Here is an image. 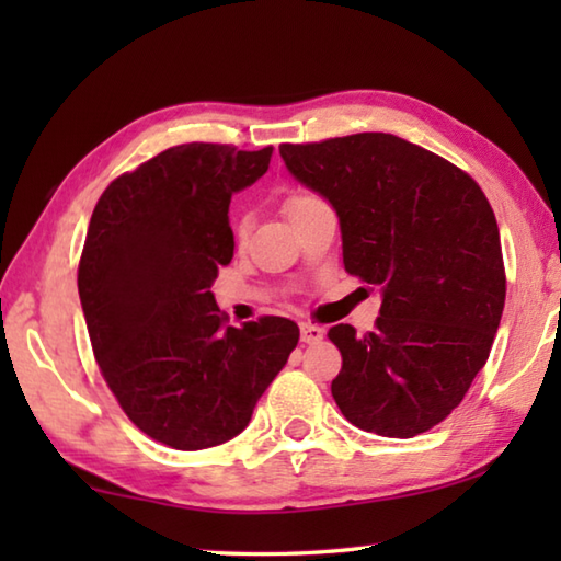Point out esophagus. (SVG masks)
<instances>
[{"label":"esophagus","instance_id":"34e87169","mask_svg":"<svg viewBox=\"0 0 561 561\" xmlns=\"http://www.w3.org/2000/svg\"><path fill=\"white\" fill-rule=\"evenodd\" d=\"M327 331L317 327V324H309V321H304L301 324V341L304 344H319L321 339H324Z\"/></svg>","mask_w":561,"mask_h":561}]
</instances>
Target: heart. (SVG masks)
<instances>
[{"label": "heart", "mask_w": 561, "mask_h": 561, "mask_svg": "<svg viewBox=\"0 0 561 561\" xmlns=\"http://www.w3.org/2000/svg\"><path fill=\"white\" fill-rule=\"evenodd\" d=\"M317 201H319V197L314 193H304V190H301V193H291L287 197V203H284V210H287V215H294V213H299L301 207H307V205L317 203ZM232 227H234V234L237 237H244L247 234V227H250V217H247L244 213L234 215Z\"/></svg>", "instance_id": "obj_1"}]
</instances>
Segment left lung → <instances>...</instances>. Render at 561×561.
<instances>
[{
	"label": "left lung",
	"mask_w": 561,
	"mask_h": 561,
	"mask_svg": "<svg viewBox=\"0 0 561 561\" xmlns=\"http://www.w3.org/2000/svg\"><path fill=\"white\" fill-rule=\"evenodd\" d=\"M289 173L331 203L348 274L381 287L376 329H329L344 358L331 396L346 421L413 438L458 408L505 307L495 213L474 180L391 133L279 146Z\"/></svg>",
	"instance_id": "obj_1"
}]
</instances>
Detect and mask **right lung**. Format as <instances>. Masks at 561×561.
I'll return each mask as SVG.
<instances>
[{
  "mask_svg": "<svg viewBox=\"0 0 561 561\" xmlns=\"http://www.w3.org/2000/svg\"><path fill=\"white\" fill-rule=\"evenodd\" d=\"M270 158L272 146H175L113 180L93 207L79 262L93 356L130 421L175 450L240 435L299 341L284 317L225 327L210 291L234 252L232 195Z\"/></svg>",
  "mask_w": 561,
  "mask_h": 561,
  "instance_id": "add662e5",
  "label": "right lung"
}]
</instances>
